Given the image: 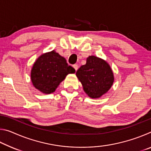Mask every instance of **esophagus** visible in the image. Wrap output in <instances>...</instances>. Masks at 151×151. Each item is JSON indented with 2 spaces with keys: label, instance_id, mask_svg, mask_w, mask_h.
<instances>
[{
  "label": "esophagus",
  "instance_id": "1",
  "mask_svg": "<svg viewBox=\"0 0 151 151\" xmlns=\"http://www.w3.org/2000/svg\"><path fill=\"white\" fill-rule=\"evenodd\" d=\"M73 66V68H75V70L76 71L78 70V66L77 65H74Z\"/></svg>",
  "mask_w": 151,
  "mask_h": 151
}]
</instances>
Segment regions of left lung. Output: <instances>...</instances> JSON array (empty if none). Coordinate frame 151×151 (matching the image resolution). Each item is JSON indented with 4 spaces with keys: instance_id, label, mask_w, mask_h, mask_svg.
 Here are the masks:
<instances>
[{
    "instance_id": "1",
    "label": "left lung",
    "mask_w": 151,
    "mask_h": 151,
    "mask_svg": "<svg viewBox=\"0 0 151 151\" xmlns=\"http://www.w3.org/2000/svg\"><path fill=\"white\" fill-rule=\"evenodd\" d=\"M76 75L85 93L92 99H99L106 94L114 81L109 64L95 56H89L85 65H82L76 71Z\"/></svg>"
}]
</instances>
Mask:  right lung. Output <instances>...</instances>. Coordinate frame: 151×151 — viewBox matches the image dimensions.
Here are the masks:
<instances>
[{"label": "right lung", "mask_w": 151, "mask_h": 151, "mask_svg": "<svg viewBox=\"0 0 151 151\" xmlns=\"http://www.w3.org/2000/svg\"><path fill=\"white\" fill-rule=\"evenodd\" d=\"M75 73L66 59L55 50L44 53L36 60L30 71L33 86L44 94L54 93L68 74Z\"/></svg>", "instance_id": "add662e5"}]
</instances>
